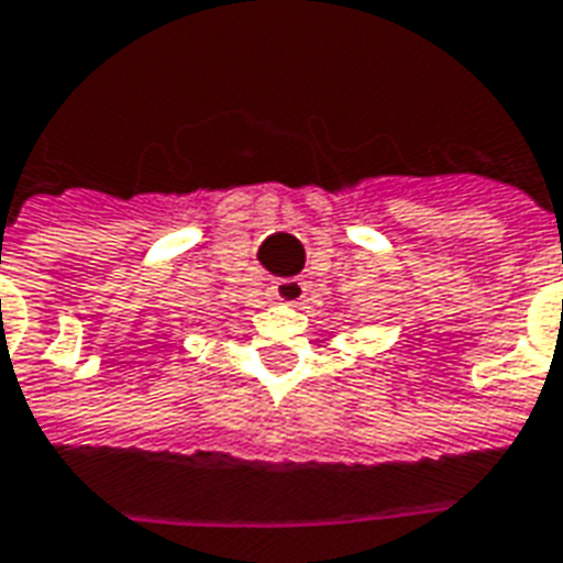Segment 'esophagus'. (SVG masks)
<instances>
[{"instance_id":"34e87169","label":"esophagus","mask_w":563,"mask_h":563,"mask_svg":"<svg viewBox=\"0 0 563 563\" xmlns=\"http://www.w3.org/2000/svg\"><path fill=\"white\" fill-rule=\"evenodd\" d=\"M305 283L298 280V277H280V280L271 283V295L283 301V305H298L301 298H305Z\"/></svg>"}]
</instances>
